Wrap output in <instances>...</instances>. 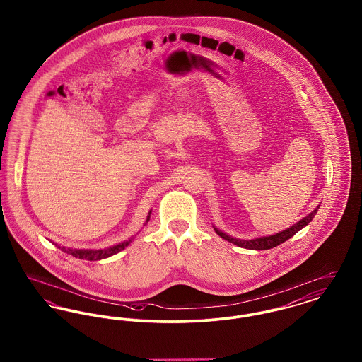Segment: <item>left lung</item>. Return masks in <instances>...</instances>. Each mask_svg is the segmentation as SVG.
<instances>
[{
	"label": "left lung",
	"mask_w": 362,
	"mask_h": 362,
	"mask_svg": "<svg viewBox=\"0 0 362 362\" xmlns=\"http://www.w3.org/2000/svg\"><path fill=\"white\" fill-rule=\"evenodd\" d=\"M319 207H320V205L316 207L315 210H312L307 217H304V218L300 220L298 223L292 225L291 228H288V229H285V230H282V232H278V233L272 235V236H263V238L251 239V240H241V239H236V238H232V236L226 235L223 230H220V229H217V228H214V230H216V233H217L218 236H221L224 240H228L229 243L238 245V247H241V248L257 250V251H260V250H270V248H274L276 245H279L281 243L291 239L300 229H303L304 226H307V225L310 224V221H312V218L315 217V214L317 213V209H319Z\"/></svg>",
	"instance_id": "left-lung-1"
}]
</instances>
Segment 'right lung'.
<instances>
[{
  "instance_id": "obj_1",
  "label": "right lung",
  "mask_w": 362,
  "mask_h": 362,
  "mask_svg": "<svg viewBox=\"0 0 362 362\" xmlns=\"http://www.w3.org/2000/svg\"><path fill=\"white\" fill-rule=\"evenodd\" d=\"M149 218H151V211L148 214L146 223L149 221ZM132 240L133 239H129V240L119 243L117 245H112L110 248H104V250H71V248H65V247H59V245H58V248H61L62 251L73 255L74 258L86 259V260H100V259L108 258V257H112V255L118 254L119 251L124 250V247H127Z\"/></svg>"
}]
</instances>
